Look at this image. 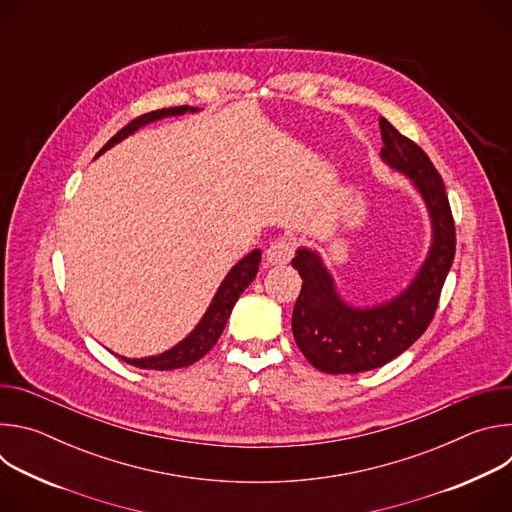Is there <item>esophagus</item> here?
Listing matches in <instances>:
<instances>
[{"instance_id": "34e87169", "label": "esophagus", "mask_w": 512, "mask_h": 512, "mask_svg": "<svg viewBox=\"0 0 512 512\" xmlns=\"http://www.w3.org/2000/svg\"><path fill=\"white\" fill-rule=\"evenodd\" d=\"M291 257H294V243L287 237L275 239L267 249H265V259L271 265H285Z\"/></svg>"}]
</instances>
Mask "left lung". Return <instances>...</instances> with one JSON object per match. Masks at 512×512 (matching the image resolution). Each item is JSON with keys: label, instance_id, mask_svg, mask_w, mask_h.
<instances>
[{"label": "left lung", "instance_id": "left-lung-1", "mask_svg": "<svg viewBox=\"0 0 512 512\" xmlns=\"http://www.w3.org/2000/svg\"><path fill=\"white\" fill-rule=\"evenodd\" d=\"M381 158L409 176L421 192L433 225L431 251L413 283L395 300L367 310L346 306L330 273L310 249L291 259L302 277V291L291 314V330L312 367L330 375L383 367L405 352L431 324L442 287L456 255V227L440 172L415 141L379 119Z\"/></svg>", "mask_w": 512, "mask_h": 512}]
</instances>
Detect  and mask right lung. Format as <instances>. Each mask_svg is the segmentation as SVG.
Here are the masks:
<instances>
[{
  "instance_id": "add662e5",
  "label": "right lung",
  "mask_w": 512,
  "mask_h": 512,
  "mask_svg": "<svg viewBox=\"0 0 512 512\" xmlns=\"http://www.w3.org/2000/svg\"><path fill=\"white\" fill-rule=\"evenodd\" d=\"M186 111H196L194 107L182 105V107H168V109H158L152 113H143L139 117H135L133 121H129L125 127H121L105 145L103 150L97 154L101 156L105 150L113 148V145L121 139H125L127 135H131L135 129H139L145 123H152L156 119L168 117V115H182ZM259 263H261V251H251L245 259H241L225 277V281L218 287L216 296L210 304V308L206 310L204 318L200 320V324L180 342L176 344L172 350L160 354V356H150V358H123L125 362L133 364V367L139 369H156V371H170V369H182L188 367V364H194L196 360H200L214 344L216 340L221 338L227 320L233 312L235 302L239 300V296L245 291V287L255 279L257 271H259Z\"/></svg>"
}]
</instances>
